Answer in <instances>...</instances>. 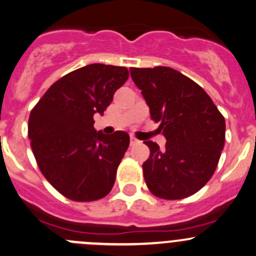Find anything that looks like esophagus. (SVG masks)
I'll return each mask as SVG.
<instances>
[{
    "mask_svg": "<svg viewBox=\"0 0 256 256\" xmlns=\"http://www.w3.org/2000/svg\"><path fill=\"white\" fill-rule=\"evenodd\" d=\"M137 142H138V141H137V140L135 138V137L131 136V138H130V144H131V146H135V144H137Z\"/></svg>",
    "mask_w": 256,
    "mask_h": 256,
    "instance_id": "34e87169",
    "label": "esophagus"
}]
</instances>
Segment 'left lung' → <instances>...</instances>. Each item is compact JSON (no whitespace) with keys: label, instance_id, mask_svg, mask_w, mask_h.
Returning <instances> with one entry per match:
<instances>
[{"label":"left lung","instance_id":"1","mask_svg":"<svg viewBox=\"0 0 256 256\" xmlns=\"http://www.w3.org/2000/svg\"><path fill=\"white\" fill-rule=\"evenodd\" d=\"M130 74L166 140L163 148L144 141L150 153L142 168L150 192L164 200L194 195L216 170L224 146V118L208 94L176 70L131 67Z\"/></svg>","mask_w":256,"mask_h":256}]
</instances>
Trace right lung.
I'll return each instance as SVG.
<instances>
[{
  "mask_svg": "<svg viewBox=\"0 0 256 256\" xmlns=\"http://www.w3.org/2000/svg\"><path fill=\"white\" fill-rule=\"evenodd\" d=\"M128 78L126 67H80L56 80L30 112L28 137L38 166L64 198L96 201L112 189L130 136L96 131L93 116L103 115Z\"/></svg>",
  "mask_w": 256,
  "mask_h": 256,
  "instance_id": "1",
  "label": "right lung"
}]
</instances>
